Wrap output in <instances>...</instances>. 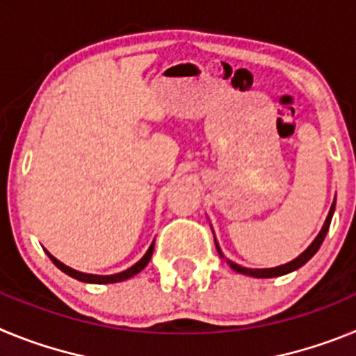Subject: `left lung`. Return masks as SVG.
Here are the masks:
<instances>
[{
    "label": "left lung",
    "instance_id": "left-lung-1",
    "mask_svg": "<svg viewBox=\"0 0 356 356\" xmlns=\"http://www.w3.org/2000/svg\"><path fill=\"white\" fill-rule=\"evenodd\" d=\"M333 212H335V201H333L332 209H330L328 217H326V221H325V225H323V228H321L319 235H317V237L314 238L312 244H310V246H308L307 250H305L303 253H301L300 257H298V259L292 260V262L284 264V266H278V267H271V269H248V267L238 266V264L232 262V260H226V262L229 264V267H232L234 271L241 273V275L253 276V278H276V276H284V275H287V273L296 271V269H300L301 266H305V264H307L308 260L312 259L314 254L317 253V250H319L321 244H323V241H325L326 234H328V228H330V222H332ZM216 248H217V251H219V254H221V257H222L221 248L217 246V241H216ZM222 259H225V257H222Z\"/></svg>",
    "mask_w": 356,
    "mask_h": 356
}]
</instances>
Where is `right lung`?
Listing matches in <instances>:
<instances>
[{
    "instance_id": "add662e5",
    "label": "right lung",
    "mask_w": 356,
    "mask_h": 356,
    "mask_svg": "<svg viewBox=\"0 0 356 356\" xmlns=\"http://www.w3.org/2000/svg\"><path fill=\"white\" fill-rule=\"evenodd\" d=\"M153 248H155V241L151 242L149 250L146 251V254H144L143 259L139 260L137 264H134L131 267H128L127 271L122 273H118V275H110V276H99V275H87V273H80V271H74V269H71V267H67L65 264H62L60 260H56L53 254H49L48 251V257L51 259V262L55 264L60 271H64L65 275H69L71 278L74 280H80V282H85V284H118V282H124V280L131 278V276H135L137 273H140L144 269V267L147 266V262L151 260V254H153Z\"/></svg>"
}]
</instances>
